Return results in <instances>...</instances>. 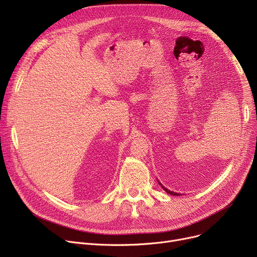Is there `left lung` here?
Listing matches in <instances>:
<instances>
[{
  "label": "left lung",
  "mask_w": 257,
  "mask_h": 257,
  "mask_svg": "<svg viewBox=\"0 0 257 257\" xmlns=\"http://www.w3.org/2000/svg\"><path fill=\"white\" fill-rule=\"evenodd\" d=\"M160 185H161V184H160ZM163 188H164V190H165V191H166V192H167L168 194H170V195H173V196H179V195H178L177 193H174V192H171L170 190H167V188H166V187H164V186H163Z\"/></svg>",
  "instance_id": "obj_1"
}]
</instances>
